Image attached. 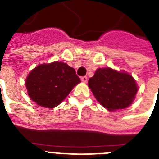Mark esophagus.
Returning <instances> with one entry per match:
<instances>
[{"mask_svg":"<svg viewBox=\"0 0 159 159\" xmlns=\"http://www.w3.org/2000/svg\"><path fill=\"white\" fill-rule=\"evenodd\" d=\"M81 80H82V82L84 83H87V81H88V77L87 76L81 77Z\"/></svg>","mask_w":159,"mask_h":159,"instance_id":"34e87169","label":"esophagus"}]
</instances>
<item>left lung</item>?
Listing matches in <instances>:
<instances>
[{"instance_id": "left-lung-1", "label": "left lung", "mask_w": 159, "mask_h": 159, "mask_svg": "<svg viewBox=\"0 0 159 159\" xmlns=\"http://www.w3.org/2000/svg\"><path fill=\"white\" fill-rule=\"evenodd\" d=\"M88 87L96 100L109 111L130 106L139 89L135 80L129 73L111 67L96 69L88 80Z\"/></svg>"}]
</instances>
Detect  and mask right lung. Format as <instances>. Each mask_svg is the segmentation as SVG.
Instances as JSON below:
<instances>
[{
    "mask_svg": "<svg viewBox=\"0 0 159 159\" xmlns=\"http://www.w3.org/2000/svg\"><path fill=\"white\" fill-rule=\"evenodd\" d=\"M80 79L66 63L56 61L36 66L28 75L25 86L30 99L43 107L54 108L69 95Z\"/></svg>",
    "mask_w": 159,
    "mask_h": 159,
    "instance_id": "obj_1",
    "label": "right lung"
}]
</instances>
